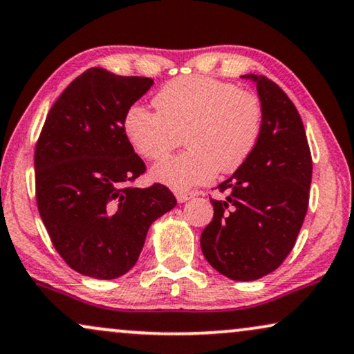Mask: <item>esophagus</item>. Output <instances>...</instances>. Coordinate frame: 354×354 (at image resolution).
Returning <instances> with one entry per match:
<instances>
[{
	"instance_id": "esophagus-1",
	"label": "esophagus",
	"mask_w": 354,
	"mask_h": 354,
	"mask_svg": "<svg viewBox=\"0 0 354 354\" xmlns=\"http://www.w3.org/2000/svg\"><path fill=\"white\" fill-rule=\"evenodd\" d=\"M196 194H198V192H194V191H176V192H174V196H176V201L180 204L187 203V201L194 198Z\"/></svg>"
}]
</instances>
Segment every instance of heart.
<instances>
[{
  "label": "heart",
  "instance_id": "heart-1",
  "mask_svg": "<svg viewBox=\"0 0 354 354\" xmlns=\"http://www.w3.org/2000/svg\"><path fill=\"white\" fill-rule=\"evenodd\" d=\"M156 113L133 104L124 133L142 158L158 160L183 142L189 150L151 168V178L174 191L212 181L221 169L234 173L250 158L263 127L258 96L204 77L173 80L153 97Z\"/></svg>",
  "mask_w": 354,
  "mask_h": 354
}]
</instances>
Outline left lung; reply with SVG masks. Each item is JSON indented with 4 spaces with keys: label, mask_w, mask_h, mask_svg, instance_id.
Listing matches in <instances>:
<instances>
[{
    "label": "left lung",
    "mask_w": 354,
    "mask_h": 354,
    "mask_svg": "<svg viewBox=\"0 0 354 354\" xmlns=\"http://www.w3.org/2000/svg\"><path fill=\"white\" fill-rule=\"evenodd\" d=\"M257 84L263 109L261 136L253 153L217 189L214 218L201 234L209 265L234 281L270 274L290 253L307 214L312 156L296 106L263 75Z\"/></svg>",
    "instance_id": "obj_1"
}]
</instances>
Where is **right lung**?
Wrapping results in <instances>:
<instances>
[{"label": "right lung", "mask_w": 354, "mask_h": 354, "mask_svg": "<svg viewBox=\"0 0 354 354\" xmlns=\"http://www.w3.org/2000/svg\"><path fill=\"white\" fill-rule=\"evenodd\" d=\"M151 84L86 70L52 106L35 145L39 214L60 257L84 276L131 271L151 223L176 205L167 186H129L145 163L125 137L124 115Z\"/></svg>", "instance_id": "obj_1"}]
</instances>
